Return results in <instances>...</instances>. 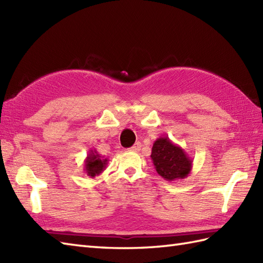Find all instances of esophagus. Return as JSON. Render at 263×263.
Segmentation results:
<instances>
[{"instance_id": "1", "label": "esophagus", "mask_w": 263, "mask_h": 263, "mask_svg": "<svg viewBox=\"0 0 263 263\" xmlns=\"http://www.w3.org/2000/svg\"><path fill=\"white\" fill-rule=\"evenodd\" d=\"M141 149V143L140 142H137L133 144V146L130 148V150H132V152H140Z\"/></svg>"}]
</instances>
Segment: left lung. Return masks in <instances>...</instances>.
<instances>
[{
    "label": "left lung",
    "instance_id": "left-lung-1",
    "mask_svg": "<svg viewBox=\"0 0 263 263\" xmlns=\"http://www.w3.org/2000/svg\"><path fill=\"white\" fill-rule=\"evenodd\" d=\"M150 157L156 172L166 181L183 180L191 173L192 158L168 137H160L154 142Z\"/></svg>",
    "mask_w": 263,
    "mask_h": 263
}]
</instances>
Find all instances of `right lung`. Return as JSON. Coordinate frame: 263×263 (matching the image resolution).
<instances>
[{"instance_id":"obj_1","label":"right lung","mask_w":263,"mask_h":263,"mask_svg":"<svg viewBox=\"0 0 263 263\" xmlns=\"http://www.w3.org/2000/svg\"><path fill=\"white\" fill-rule=\"evenodd\" d=\"M108 159L100 156L96 149L89 150V154L85 159V171L86 174L90 177H96L102 174L107 166Z\"/></svg>"}]
</instances>
